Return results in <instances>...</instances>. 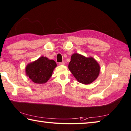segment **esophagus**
Listing matches in <instances>:
<instances>
[{"label": "esophagus", "mask_w": 131, "mask_h": 131, "mask_svg": "<svg viewBox=\"0 0 131 131\" xmlns=\"http://www.w3.org/2000/svg\"><path fill=\"white\" fill-rule=\"evenodd\" d=\"M59 65H60V66H63V65H64V64H65V63H64V61H62V62L59 63Z\"/></svg>", "instance_id": "obj_1"}]
</instances>
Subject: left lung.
<instances>
[{
	"mask_svg": "<svg viewBox=\"0 0 131 131\" xmlns=\"http://www.w3.org/2000/svg\"><path fill=\"white\" fill-rule=\"evenodd\" d=\"M68 69L79 82L89 84L94 81L99 75L100 67L95 59L85 57L75 53L71 56Z\"/></svg>",
	"mask_w": 131,
	"mask_h": 131,
	"instance_id": "1",
	"label": "left lung"
}]
</instances>
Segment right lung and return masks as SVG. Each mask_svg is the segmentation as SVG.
Wrapping results in <instances>:
<instances>
[{
	"mask_svg": "<svg viewBox=\"0 0 131 131\" xmlns=\"http://www.w3.org/2000/svg\"><path fill=\"white\" fill-rule=\"evenodd\" d=\"M56 66L57 64L54 60L41 56L27 65L26 73L34 83L44 84L50 79Z\"/></svg>",
	"mask_w": 131,
	"mask_h": 131,
	"instance_id": "add662e5",
	"label": "right lung"
}]
</instances>
